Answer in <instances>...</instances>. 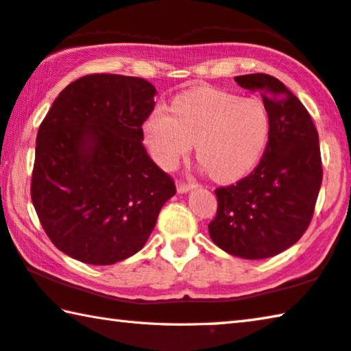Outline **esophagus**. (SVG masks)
<instances>
[{
    "label": "esophagus",
    "mask_w": 351,
    "mask_h": 351,
    "mask_svg": "<svg viewBox=\"0 0 351 351\" xmlns=\"http://www.w3.org/2000/svg\"><path fill=\"white\" fill-rule=\"evenodd\" d=\"M176 189H178V193H187L189 191H192V189H195V184H193V182L178 181L176 182Z\"/></svg>",
    "instance_id": "esophagus-1"
}]
</instances>
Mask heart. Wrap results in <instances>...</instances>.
I'll use <instances>...</instances> for the list:
<instances>
[{
    "label": "heart",
    "mask_w": 351,
    "mask_h": 351,
    "mask_svg": "<svg viewBox=\"0 0 351 351\" xmlns=\"http://www.w3.org/2000/svg\"><path fill=\"white\" fill-rule=\"evenodd\" d=\"M270 130V114L259 98L217 88L182 93L171 110H153L143 125L149 154L162 169H173L195 143L197 159L217 182L247 176L263 159Z\"/></svg>",
    "instance_id": "obj_1"
}]
</instances>
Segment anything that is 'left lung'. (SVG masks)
<instances>
[{"label": "left lung", "mask_w": 351, "mask_h": 351, "mask_svg": "<svg viewBox=\"0 0 351 351\" xmlns=\"http://www.w3.org/2000/svg\"><path fill=\"white\" fill-rule=\"evenodd\" d=\"M234 81L261 93L270 114V138L252 173L215 191L219 208L209 236L237 258L265 259L298 242L311 223L324 175L319 134L302 101L280 80L253 73Z\"/></svg>", "instance_id": "obj_1"}]
</instances>
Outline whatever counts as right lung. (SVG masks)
<instances>
[{
    "label": "right lung",
    "mask_w": 351,
    "mask_h": 351,
    "mask_svg": "<svg viewBox=\"0 0 351 351\" xmlns=\"http://www.w3.org/2000/svg\"><path fill=\"white\" fill-rule=\"evenodd\" d=\"M154 95L142 77L82 76L59 93L38 128L32 204L70 258L110 265L136 254L176 193L142 145Z\"/></svg>",
    "instance_id": "add662e5"
}]
</instances>
